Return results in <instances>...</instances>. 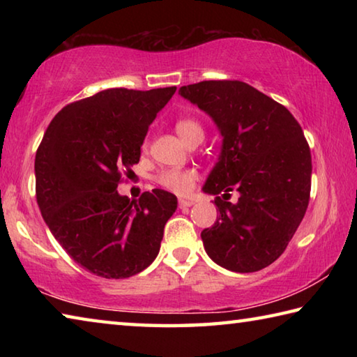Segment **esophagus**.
<instances>
[{"label": "esophagus", "mask_w": 357, "mask_h": 357, "mask_svg": "<svg viewBox=\"0 0 357 357\" xmlns=\"http://www.w3.org/2000/svg\"><path fill=\"white\" fill-rule=\"evenodd\" d=\"M178 204H179V208H181V209H187V208H190V206H192V204H193V200H189V198H179Z\"/></svg>", "instance_id": "obj_1"}]
</instances>
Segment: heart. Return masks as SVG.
Returning <instances> with one entry per match:
<instances>
[{
    "instance_id": "obj_1",
    "label": "heart",
    "mask_w": 357,
    "mask_h": 357,
    "mask_svg": "<svg viewBox=\"0 0 357 357\" xmlns=\"http://www.w3.org/2000/svg\"><path fill=\"white\" fill-rule=\"evenodd\" d=\"M178 135L183 138L185 144H189L195 140L203 142L204 129L200 121L193 118H179L174 124ZM197 173L193 170H181V168H168L157 176L159 183L164 189L170 190L176 195H187L195 185Z\"/></svg>"
}]
</instances>
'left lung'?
Instances as JSON below:
<instances>
[{"label":"left lung","instance_id":"1","mask_svg":"<svg viewBox=\"0 0 357 357\" xmlns=\"http://www.w3.org/2000/svg\"><path fill=\"white\" fill-rule=\"evenodd\" d=\"M179 94L206 112L223 138L219 162L203 185L219 209L214 225L202 231L204 250L228 271L255 273L285 252L304 219L309 143L285 107L244 82H200L181 86ZM233 188L240 192L236 204L226 202Z\"/></svg>","mask_w":357,"mask_h":357}]
</instances>
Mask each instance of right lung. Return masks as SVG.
<instances>
[{"label": "right lung", "instance_id": "add662e5", "mask_svg": "<svg viewBox=\"0 0 357 357\" xmlns=\"http://www.w3.org/2000/svg\"><path fill=\"white\" fill-rule=\"evenodd\" d=\"M174 91L105 89L66 105L48 124L34 160L36 198L53 236L89 273L128 279L159 253L176 197L154 189L130 202L116 189Z\"/></svg>", "mask_w": 357, "mask_h": 357}]
</instances>
